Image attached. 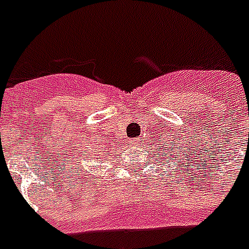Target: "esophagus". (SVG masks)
I'll list each match as a JSON object with an SVG mask.
<instances>
[{"label": "esophagus", "mask_w": 249, "mask_h": 249, "mask_svg": "<svg viewBox=\"0 0 249 249\" xmlns=\"http://www.w3.org/2000/svg\"><path fill=\"white\" fill-rule=\"evenodd\" d=\"M130 143H133V146H134V143H136V141H134V140L130 141Z\"/></svg>", "instance_id": "34e87169"}]
</instances>
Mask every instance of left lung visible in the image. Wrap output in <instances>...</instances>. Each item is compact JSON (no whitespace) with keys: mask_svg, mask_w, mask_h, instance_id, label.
Wrapping results in <instances>:
<instances>
[{"mask_svg":"<svg viewBox=\"0 0 249 249\" xmlns=\"http://www.w3.org/2000/svg\"><path fill=\"white\" fill-rule=\"evenodd\" d=\"M160 142H161V141H160ZM176 144H177V146H178V143H176ZM160 146H161V148H166V150H172V148L169 147V144H166V147H164L163 144H160ZM176 150H179V148L173 147V151L169 152V155H170L169 159L173 160V161H174L173 165H176V166L181 165L182 168H185V169H189V168H190V163H191V161H194V163H195V160L191 159V156L194 155L193 152H190L189 148H187V147H186V150H185V147H181V151L174 152V151H176ZM196 150H197V148H196ZM196 150H194V151L196 152ZM161 152H163V150H161ZM164 154H165V152H163V154H161V156H164ZM176 156H178L177 158H175ZM195 158H196V156H195ZM193 168H194V166H191V169H193ZM189 172H191V170H189ZM185 173H187V172H185ZM187 174H190V173H187Z\"/></svg>","mask_w":249,"mask_h":249,"instance_id":"left-lung-1","label":"left lung"}]
</instances>
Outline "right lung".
Masks as SVG:
<instances>
[{"label": "right lung", "mask_w": 249, "mask_h": 249, "mask_svg": "<svg viewBox=\"0 0 249 249\" xmlns=\"http://www.w3.org/2000/svg\"><path fill=\"white\" fill-rule=\"evenodd\" d=\"M76 165H77V164H76ZM77 169H79V168H77ZM73 173H75V172H73ZM76 173H77V174H79V172H76Z\"/></svg>", "instance_id": "add662e5"}]
</instances>
